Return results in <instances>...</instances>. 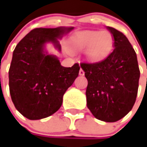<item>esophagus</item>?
I'll use <instances>...</instances> for the list:
<instances>
[{"label": "esophagus", "mask_w": 147, "mask_h": 147, "mask_svg": "<svg viewBox=\"0 0 147 147\" xmlns=\"http://www.w3.org/2000/svg\"><path fill=\"white\" fill-rule=\"evenodd\" d=\"M79 75H81V76L84 75V71L82 70V69H80V70H79Z\"/></svg>", "instance_id": "1"}]
</instances>
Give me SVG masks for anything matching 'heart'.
I'll return each mask as SVG.
<instances>
[{"instance_id":"1","label":"heart","mask_w":147,"mask_h":147,"mask_svg":"<svg viewBox=\"0 0 147 147\" xmlns=\"http://www.w3.org/2000/svg\"><path fill=\"white\" fill-rule=\"evenodd\" d=\"M113 37L109 32L88 30L80 32L69 41V48L73 51L87 49L86 58L92 62H98L108 56L113 47Z\"/></svg>"}]
</instances>
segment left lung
<instances>
[{
    "mask_svg": "<svg viewBox=\"0 0 147 147\" xmlns=\"http://www.w3.org/2000/svg\"><path fill=\"white\" fill-rule=\"evenodd\" d=\"M111 33L114 50L103 60L81 64L88 79L87 105L95 118L116 122L132 110L140 78L137 54L121 32L106 27Z\"/></svg>",
    "mask_w": 147,
    "mask_h": 147,
    "instance_id": "left-lung-1",
    "label": "left lung"
}]
</instances>
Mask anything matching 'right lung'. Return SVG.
I'll use <instances>...</instances> for the list:
<instances>
[{
  "label": "right lung",
  "mask_w": 147,
  "mask_h": 147,
  "mask_svg": "<svg viewBox=\"0 0 147 147\" xmlns=\"http://www.w3.org/2000/svg\"><path fill=\"white\" fill-rule=\"evenodd\" d=\"M74 28H35L14 49L9 70V93L16 110L27 119L37 120L55 113L64 94L78 76V64L64 67L47 50L50 43L60 52L59 40Z\"/></svg>",
  "instance_id": "1"
}]
</instances>
